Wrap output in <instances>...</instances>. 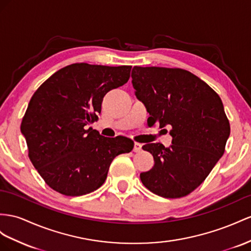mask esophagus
<instances>
[{"label":"esophagus","mask_w":251,"mask_h":251,"mask_svg":"<svg viewBox=\"0 0 251 251\" xmlns=\"http://www.w3.org/2000/svg\"><path fill=\"white\" fill-rule=\"evenodd\" d=\"M141 151H142V144H140V143H138V142L134 143L133 151H136V152H140Z\"/></svg>","instance_id":"34e87169"}]
</instances>
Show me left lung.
I'll return each instance as SVG.
<instances>
[{
	"label": "left lung",
	"mask_w": 251,
	"mask_h": 251,
	"mask_svg": "<svg viewBox=\"0 0 251 251\" xmlns=\"http://www.w3.org/2000/svg\"><path fill=\"white\" fill-rule=\"evenodd\" d=\"M132 85L151 125L171 126L173 144L149 143L155 164L141 181L164 198L189 195L224 155L230 124L218 94L196 75L179 68L133 67Z\"/></svg>",
	"instance_id": "obj_1"
}]
</instances>
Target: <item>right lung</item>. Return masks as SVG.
<instances>
[{
    "mask_svg": "<svg viewBox=\"0 0 251 251\" xmlns=\"http://www.w3.org/2000/svg\"><path fill=\"white\" fill-rule=\"evenodd\" d=\"M131 66L73 63L57 71L31 96L21 123L28 157L50 189L81 196L101 187L112 160L133 141L106 138L88 125L99 120L108 91L126 83Z\"/></svg>",
    "mask_w": 251,
    "mask_h": 251,
    "instance_id": "obj_1",
    "label": "right lung"
}]
</instances>
